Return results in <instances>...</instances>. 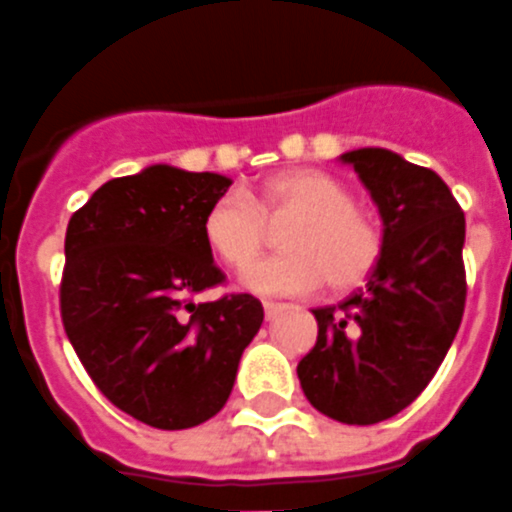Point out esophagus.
I'll list each match as a JSON object with an SVG mask.
<instances>
[{
    "mask_svg": "<svg viewBox=\"0 0 512 512\" xmlns=\"http://www.w3.org/2000/svg\"><path fill=\"white\" fill-rule=\"evenodd\" d=\"M282 310H285V304H282V301H263V312H266L268 321H271V318H277Z\"/></svg>",
    "mask_w": 512,
    "mask_h": 512,
    "instance_id": "obj_1",
    "label": "esophagus"
}]
</instances>
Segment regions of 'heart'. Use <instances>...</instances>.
<instances>
[{
	"mask_svg": "<svg viewBox=\"0 0 512 512\" xmlns=\"http://www.w3.org/2000/svg\"><path fill=\"white\" fill-rule=\"evenodd\" d=\"M279 255L241 274L260 296H310L329 279L337 290L359 288L376 271L384 238L376 219L351 202V191L321 169H290L257 194L227 191L202 216V238L224 266L244 268L268 241V222L288 219Z\"/></svg>",
	"mask_w": 512,
	"mask_h": 512,
	"instance_id": "obj_1",
	"label": "heart"
}]
</instances>
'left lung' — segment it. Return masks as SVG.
Here are the masks:
<instances>
[{"label":"left lung","mask_w":512,"mask_h":512,"mask_svg":"<svg viewBox=\"0 0 512 512\" xmlns=\"http://www.w3.org/2000/svg\"><path fill=\"white\" fill-rule=\"evenodd\" d=\"M384 222L365 290L312 310L318 343L296 367L312 406L345 425H376L411 406L458 334L466 304V219L447 183L384 147L340 156Z\"/></svg>","instance_id":"1"}]
</instances>
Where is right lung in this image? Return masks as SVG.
I'll return each instance as SVG.
<instances>
[{"label": "right lung", "mask_w": 512, "mask_h": 512, "mask_svg": "<svg viewBox=\"0 0 512 512\" xmlns=\"http://www.w3.org/2000/svg\"><path fill=\"white\" fill-rule=\"evenodd\" d=\"M230 183L153 164L104 183L68 222L65 334L95 386L150 428H194L219 414L263 323L249 293L191 299L224 282L202 216Z\"/></svg>", "instance_id": "right-lung-1"}]
</instances>
